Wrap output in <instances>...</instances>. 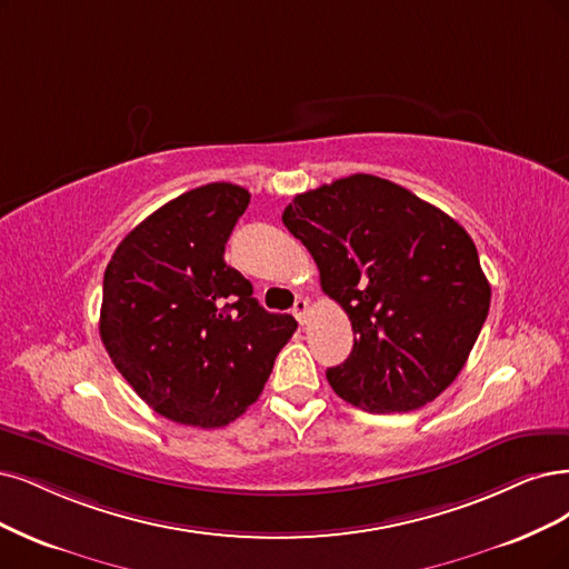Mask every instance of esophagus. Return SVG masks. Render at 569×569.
Here are the masks:
<instances>
[{
	"mask_svg": "<svg viewBox=\"0 0 569 569\" xmlns=\"http://www.w3.org/2000/svg\"><path fill=\"white\" fill-rule=\"evenodd\" d=\"M292 317H296V319L300 321V326H305L307 319H309V302L300 298V300L296 302V307H292Z\"/></svg>",
	"mask_w": 569,
	"mask_h": 569,
	"instance_id": "obj_1",
	"label": "esophagus"
}]
</instances>
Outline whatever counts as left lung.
Segmentation results:
<instances>
[{
	"mask_svg": "<svg viewBox=\"0 0 569 569\" xmlns=\"http://www.w3.org/2000/svg\"><path fill=\"white\" fill-rule=\"evenodd\" d=\"M283 224L351 321L330 387L368 412H408L443 393L488 319L490 283L467 229L385 178L356 173L298 194Z\"/></svg>",
	"mask_w": 569,
	"mask_h": 569,
	"instance_id": "obj_1",
	"label": "left lung"
}]
</instances>
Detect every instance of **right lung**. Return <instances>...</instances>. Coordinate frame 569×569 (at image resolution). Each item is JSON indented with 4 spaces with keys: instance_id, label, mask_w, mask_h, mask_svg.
<instances>
[{
    "instance_id": "add662e5",
    "label": "right lung",
    "mask_w": 569,
    "mask_h": 569,
    "mask_svg": "<svg viewBox=\"0 0 569 569\" xmlns=\"http://www.w3.org/2000/svg\"><path fill=\"white\" fill-rule=\"evenodd\" d=\"M248 189L210 182L129 231L104 269L100 340L123 380L171 422H234L269 380L298 321L269 313L224 243Z\"/></svg>"
}]
</instances>
